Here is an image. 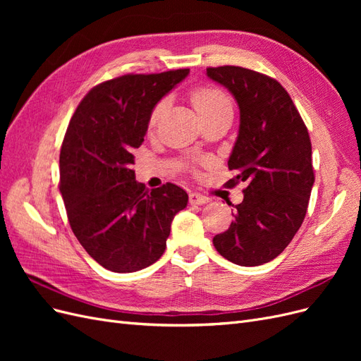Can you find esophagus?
Here are the masks:
<instances>
[{"mask_svg":"<svg viewBox=\"0 0 361 361\" xmlns=\"http://www.w3.org/2000/svg\"><path fill=\"white\" fill-rule=\"evenodd\" d=\"M209 202V197H206L203 194L199 192H190V203L191 204H204Z\"/></svg>","mask_w":361,"mask_h":361,"instance_id":"34e87169","label":"esophagus"}]
</instances>
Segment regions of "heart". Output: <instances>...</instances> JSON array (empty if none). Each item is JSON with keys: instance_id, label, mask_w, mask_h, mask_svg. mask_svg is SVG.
<instances>
[{"instance_id": "heart-1", "label": "heart", "mask_w": 361, "mask_h": 361, "mask_svg": "<svg viewBox=\"0 0 361 361\" xmlns=\"http://www.w3.org/2000/svg\"><path fill=\"white\" fill-rule=\"evenodd\" d=\"M191 99H192L195 111L199 113L202 118L206 116H211L216 111H221L224 108H231V101L227 99V96L218 89H214V87H202V89L194 90L191 94ZM164 106H166V101H161L155 105L154 110H152V114L149 118L150 126H154L157 123V120L159 118Z\"/></svg>"}]
</instances>
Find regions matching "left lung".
I'll use <instances>...</instances> for the list:
<instances>
[{"instance_id":"8db88e82","label":"left lung","mask_w":361,"mask_h":361,"mask_svg":"<svg viewBox=\"0 0 361 361\" xmlns=\"http://www.w3.org/2000/svg\"><path fill=\"white\" fill-rule=\"evenodd\" d=\"M206 73L239 106V130L227 162L235 178L227 183H245L235 220L212 243L236 265H264L289 245L307 212L314 183L310 137L279 81L239 66L207 68Z\"/></svg>"}]
</instances>
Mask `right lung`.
<instances>
[{"instance_id":"obj_1","label":"right lung","mask_w":361,"mask_h":361,"mask_svg":"<svg viewBox=\"0 0 361 361\" xmlns=\"http://www.w3.org/2000/svg\"><path fill=\"white\" fill-rule=\"evenodd\" d=\"M190 69L123 75L84 96L60 152V192L76 239L97 264L135 272L166 251L174 215L188 194L174 183L147 190L135 180L134 149L155 105Z\"/></svg>"}]
</instances>
